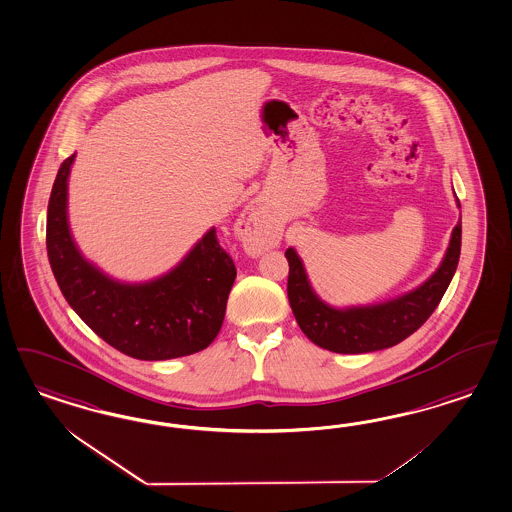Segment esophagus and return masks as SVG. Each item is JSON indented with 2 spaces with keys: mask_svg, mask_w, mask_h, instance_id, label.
<instances>
[{
  "mask_svg": "<svg viewBox=\"0 0 512 512\" xmlns=\"http://www.w3.org/2000/svg\"><path fill=\"white\" fill-rule=\"evenodd\" d=\"M241 224H243L241 234L252 249H267L271 245V241H273L271 226H267L263 220L258 219L256 213H247L241 220Z\"/></svg>",
  "mask_w": 512,
  "mask_h": 512,
  "instance_id": "obj_1",
  "label": "esophagus"
}]
</instances>
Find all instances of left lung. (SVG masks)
Here are the masks:
<instances>
[{
	"label": "left lung",
	"instance_id": "8db88e82",
	"mask_svg": "<svg viewBox=\"0 0 512 512\" xmlns=\"http://www.w3.org/2000/svg\"><path fill=\"white\" fill-rule=\"evenodd\" d=\"M460 247L462 219L454 226L449 249L438 271L423 286L381 305L346 310H338L323 303L310 288L301 258L295 250L288 249V299L293 316L301 331L323 350L368 353L391 348L413 335L438 308L443 293L447 292L453 280L460 258Z\"/></svg>",
	"mask_w": 512,
	"mask_h": 512
}]
</instances>
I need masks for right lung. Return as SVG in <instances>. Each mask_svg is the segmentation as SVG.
Segmentation results:
<instances>
[{
    "label": "right lung",
    "mask_w": 512,
    "mask_h": 512,
    "mask_svg": "<svg viewBox=\"0 0 512 512\" xmlns=\"http://www.w3.org/2000/svg\"><path fill=\"white\" fill-rule=\"evenodd\" d=\"M74 155L59 166L46 217V250L59 290L74 312L112 348L142 361L202 351L219 335L234 260L211 228L164 277L121 284L86 262L67 224V177Z\"/></svg>",
    "instance_id": "add662e5"
}]
</instances>
